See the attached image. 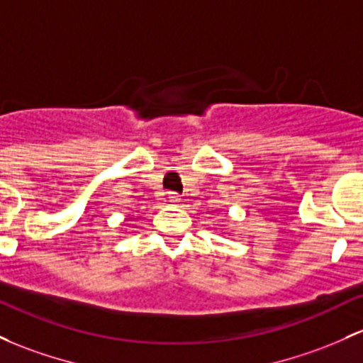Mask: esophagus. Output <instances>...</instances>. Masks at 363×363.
Masks as SVG:
<instances>
[{
	"instance_id": "esophagus-1",
	"label": "esophagus",
	"mask_w": 363,
	"mask_h": 363,
	"mask_svg": "<svg viewBox=\"0 0 363 363\" xmlns=\"http://www.w3.org/2000/svg\"><path fill=\"white\" fill-rule=\"evenodd\" d=\"M179 200H181V198H179L177 193H169V201L170 203H179Z\"/></svg>"
}]
</instances>
